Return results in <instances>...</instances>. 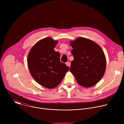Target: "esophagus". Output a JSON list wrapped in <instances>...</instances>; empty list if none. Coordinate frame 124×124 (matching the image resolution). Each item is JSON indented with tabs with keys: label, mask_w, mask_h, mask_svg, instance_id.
<instances>
[{
	"label": "esophagus",
	"mask_w": 124,
	"mask_h": 124,
	"mask_svg": "<svg viewBox=\"0 0 124 124\" xmlns=\"http://www.w3.org/2000/svg\"><path fill=\"white\" fill-rule=\"evenodd\" d=\"M66 65L67 66H68V67H70V62H66Z\"/></svg>",
	"instance_id": "esophagus-1"
}]
</instances>
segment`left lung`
Listing matches in <instances>:
<instances>
[{"mask_svg": "<svg viewBox=\"0 0 124 124\" xmlns=\"http://www.w3.org/2000/svg\"><path fill=\"white\" fill-rule=\"evenodd\" d=\"M70 43L74 58L70 72L80 86L86 88L94 86L105 71L107 62L103 51L95 42L83 37H78Z\"/></svg>", "mask_w": 124, "mask_h": 124, "instance_id": "left-lung-1", "label": "left lung"}]
</instances>
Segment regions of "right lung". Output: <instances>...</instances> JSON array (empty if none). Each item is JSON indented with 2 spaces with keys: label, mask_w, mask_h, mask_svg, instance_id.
<instances>
[{
  "label": "right lung",
  "mask_w": 124,
  "mask_h": 124,
  "mask_svg": "<svg viewBox=\"0 0 124 124\" xmlns=\"http://www.w3.org/2000/svg\"><path fill=\"white\" fill-rule=\"evenodd\" d=\"M58 42L45 38L35 44L27 56V65L33 78L45 88H54L62 81L69 67L60 61V53L54 50Z\"/></svg>",
  "instance_id": "add662e5"
}]
</instances>
